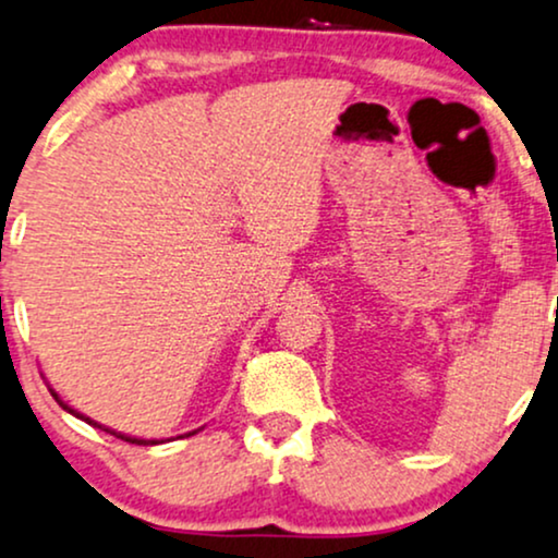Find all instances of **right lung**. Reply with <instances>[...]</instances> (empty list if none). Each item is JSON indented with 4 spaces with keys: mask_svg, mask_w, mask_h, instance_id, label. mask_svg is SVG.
Here are the masks:
<instances>
[{
    "mask_svg": "<svg viewBox=\"0 0 558 558\" xmlns=\"http://www.w3.org/2000/svg\"><path fill=\"white\" fill-rule=\"evenodd\" d=\"M49 392L53 395V400H57V402H59V405H62L66 413L77 415V418H83V421H85V424H90V426H98V428H104V432H109V434H113V436H117V439H124V441H130V445H160V441H163V439H137V436H126V434L111 432V428H106V426H100V424H96V421H90V418H87V415H83V413H77V411H75V408H70V405H66V402H64L62 398H59V395H57V392H53V389H51V387H49ZM192 434H194V432H190V434H186V436H192Z\"/></svg>",
    "mask_w": 558,
    "mask_h": 558,
    "instance_id": "right-lung-1",
    "label": "right lung"
}]
</instances>
